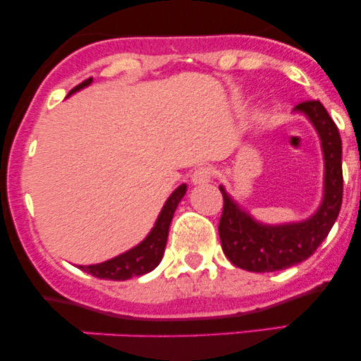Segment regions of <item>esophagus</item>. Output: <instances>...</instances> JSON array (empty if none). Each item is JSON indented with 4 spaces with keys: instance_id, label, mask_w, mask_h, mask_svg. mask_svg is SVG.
Masks as SVG:
<instances>
[{
    "instance_id": "1",
    "label": "esophagus",
    "mask_w": 361,
    "mask_h": 361,
    "mask_svg": "<svg viewBox=\"0 0 361 361\" xmlns=\"http://www.w3.org/2000/svg\"><path fill=\"white\" fill-rule=\"evenodd\" d=\"M214 176V168L212 166H200L192 173V181L195 185H204L209 183Z\"/></svg>"
}]
</instances>
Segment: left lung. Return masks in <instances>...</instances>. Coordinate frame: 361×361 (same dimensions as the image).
Here are the masks:
<instances>
[{
    "label": "left lung",
    "mask_w": 361,
    "mask_h": 361,
    "mask_svg": "<svg viewBox=\"0 0 361 361\" xmlns=\"http://www.w3.org/2000/svg\"><path fill=\"white\" fill-rule=\"evenodd\" d=\"M312 122L324 152V195L316 214L302 222L270 226L243 210L221 186L224 197L219 222L222 250L233 264L247 271L285 270L307 259L321 246L336 222L343 202L341 137L336 123L321 102L309 100L295 106Z\"/></svg>",
    "instance_id": "left-lung-1"
}]
</instances>
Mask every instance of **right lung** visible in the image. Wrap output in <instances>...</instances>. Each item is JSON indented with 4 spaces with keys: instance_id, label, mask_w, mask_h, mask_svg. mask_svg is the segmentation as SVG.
Instances as JSON below:
<instances>
[{
    "instance_id": "1",
    "label": "right lung",
    "mask_w": 361,
    "mask_h": 361,
    "mask_svg": "<svg viewBox=\"0 0 361 361\" xmlns=\"http://www.w3.org/2000/svg\"><path fill=\"white\" fill-rule=\"evenodd\" d=\"M91 81H93V78L82 81L81 85H78L76 88L69 91V94L82 90L85 86H88ZM185 193L186 185H180L175 192L169 195V198L166 200V204H164L163 210H161L152 231L147 234V238L144 239L142 243L137 244V246L122 252V255L115 256V258H111L109 261H103V263L90 264V267H82V264H80L78 268L90 273V275L97 276V279L105 280H128L132 279V276L146 275V273L154 270L164 255L169 224H171L176 207L181 202V198L185 197Z\"/></svg>"
}]
</instances>
